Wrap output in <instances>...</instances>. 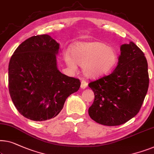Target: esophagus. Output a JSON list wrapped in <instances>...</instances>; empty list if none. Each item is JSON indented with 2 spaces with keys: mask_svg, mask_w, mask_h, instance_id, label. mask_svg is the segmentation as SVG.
<instances>
[{
  "mask_svg": "<svg viewBox=\"0 0 154 154\" xmlns=\"http://www.w3.org/2000/svg\"><path fill=\"white\" fill-rule=\"evenodd\" d=\"M88 82H87L85 81V80H82V81H81V88L82 89L86 88L87 87H88Z\"/></svg>",
  "mask_w": 154,
  "mask_h": 154,
  "instance_id": "esophagus-1",
  "label": "esophagus"
}]
</instances>
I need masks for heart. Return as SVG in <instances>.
<instances>
[{
  "label": "heart",
  "instance_id": "1",
  "mask_svg": "<svg viewBox=\"0 0 154 154\" xmlns=\"http://www.w3.org/2000/svg\"><path fill=\"white\" fill-rule=\"evenodd\" d=\"M72 58L65 57V62L72 69L75 62L82 66V72L89 78L97 79L112 69L117 61L115 49L102 42H79L70 50Z\"/></svg>",
  "mask_w": 154,
  "mask_h": 154
}]
</instances>
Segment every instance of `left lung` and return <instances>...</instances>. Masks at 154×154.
<instances>
[{
	"mask_svg": "<svg viewBox=\"0 0 154 154\" xmlns=\"http://www.w3.org/2000/svg\"><path fill=\"white\" fill-rule=\"evenodd\" d=\"M115 70L88 84L94 93L90 117L106 126H118L136 115L147 93L148 64L144 53L131 42L120 47Z\"/></svg>",
	"mask_w": 154,
	"mask_h": 154,
	"instance_id": "obj_1",
	"label": "left lung"
}]
</instances>
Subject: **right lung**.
I'll return each mask as SVG.
<instances>
[{"label": "right lung", "instance_id": "1", "mask_svg": "<svg viewBox=\"0 0 154 154\" xmlns=\"http://www.w3.org/2000/svg\"><path fill=\"white\" fill-rule=\"evenodd\" d=\"M60 44L48 35L22 42L11 57L9 92L19 113L33 121H46L59 114L69 96L77 92L80 80L57 69Z\"/></svg>", "mask_w": 154, "mask_h": 154}]
</instances>
